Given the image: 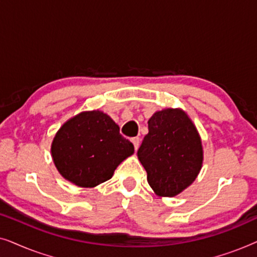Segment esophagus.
<instances>
[{
  "instance_id": "1",
  "label": "esophagus",
  "mask_w": 257,
  "mask_h": 257,
  "mask_svg": "<svg viewBox=\"0 0 257 257\" xmlns=\"http://www.w3.org/2000/svg\"><path fill=\"white\" fill-rule=\"evenodd\" d=\"M131 142L133 144V146H135V150L137 151L138 150V147L140 145V138H138V137H135V138L131 139Z\"/></svg>"
}]
</instances>
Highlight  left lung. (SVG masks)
I'll use <instances>...</instances> for the list:
<instances>
[{
    "mask_svg": "<svg viewBox=\"0 0 257 257\" xmlns=\"http://www.w3.org/2000/svg\"><path fill=\"white\" fill-rule=\"evenodd\" d=\"M147 181L160 196H174L198 177L202 165L199 133L182 110L156 112L138 150Z\"/></svg>",
    "mask_w": 257,
    "mask_h": 257,
    "instance_id": "obj_1",
    "label": "left lung"
}]
</instances>
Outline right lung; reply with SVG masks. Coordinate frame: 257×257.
Here are the masks:
<instances>
[{
  "mask_svg": "<svg viewBox=\"0 0 257 257\" xmlns=\"http://www.w3.org/2000/svg\"><path fill=\"white\" fill-rule=\"evenodd\" d=\"M135 152L119 126L100 111L82 112L59 128L51 146L54 163L66 180L94 187L108 180L125 158Z\"/></svg>",
  "mask_w": 257,
  "mask_h": 257,
  "instance_id": "1",
  "label": "right lung"
}]
</instances>
